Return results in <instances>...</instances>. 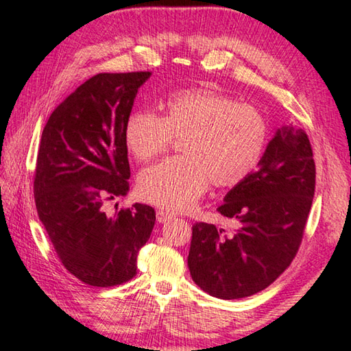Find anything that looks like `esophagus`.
<instances>
[{"label":"esophagus","instance_id":"obj_1","mask_svg":"<svg viewBox=\"0 0 351 351\" xmlns=\"http://www.w3.org/2000/svg\"><path fill=\"white\" fill-rule=\"evenodd\" d=\"M171 218H173V215H171V213H169V212L162 210V209L156 212V219L159 223H167V221H170Z\"/></svg>","mask_w":351,"mask_h":351}]
</instances>
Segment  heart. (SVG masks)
Masks as SVG:
<instances>
[{
  "label": "heart",
  "instance_id": "b5f03b06",
  "mask_svg": "<svg viewBox=\"0 0 351 351\" xmlns=\"http://www.w3.org/2000/svg\"><path fill=\"white\" fill-rule=\"evenodd\" d=\"M182 139V156L141 171L138 192L147 203L170 212L192 207L207 184L239 186L257 167L268 144V123L251 105L209 88L170 96L161 116L133 111L123 125L127 150L141 162L162 154Z\"/></svg>",
  "mask_w": 351,
  "mask_h": 351
}]
</instances>
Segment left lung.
<instances>
[{"label":"left lung","mask_w":351,"mask_h":351,"mask_svg":"<svg viewBox=\"0 0 351 351\" xmlns=\"http://www.w3.org/2000/svg\"><path fill=\"white\" fill-rule=\"evenodd\" d=\"M316 164L302 128L283 125L245 181L218 207L234 230L197 223L187 265L207 294L232 300L268 288L295 257L310 213Z\"/></svg>","instance_id":"8db88e82"}]
</instances>
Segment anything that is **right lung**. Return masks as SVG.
I'll list each match as a JSON object with an SVG mask.
<instances>
[{
    "mask_svg": "<svg viewBox=\"0 0 351 351\" xmlns=\"http://www.w3.org/2000/svg\"><path fill=\"white\" fill-rule=\"evenodd\" d=\"M150 75L91 77L52 111L41 134L34 178L38 218L62 265L91 287L133 278L156 221L153 207L139 203L112 217L104 210L130 190L123 125Z\"/></svg>",
    "mask_w": 351,
    "mask_h": 351,
    "instance_id": "add662e5",
    "label": "right lung"
}]
</instances>
